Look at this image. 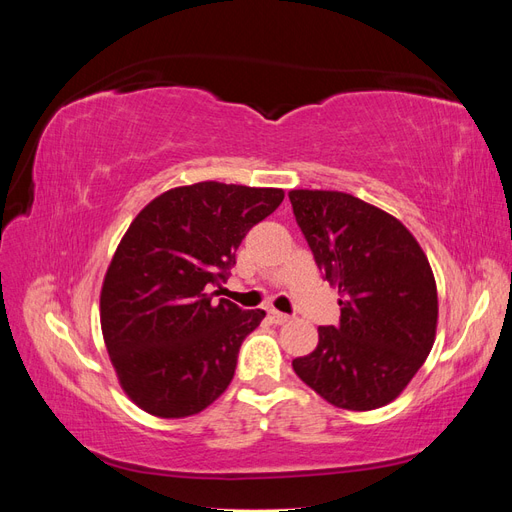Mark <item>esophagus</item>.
<instances>
[{"label":"esophagus","mask_w":512,"mask_h":512,"mask_svg":"<svg viewBox=\"0 0 512 512\" xmlns=\"http://www.w3.org/2000/svg\"><path fill=\"white\" fill-rule=\"evenodd\" d=\"M269 320L273 324H286V322H290V316L277 312V309H269Z\"/></svg>","instance_id":"obj_1"}]
</instances>
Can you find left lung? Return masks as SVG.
<instances>
[{
    "instance_id": "1",
    "label": "left lung",
    "mask_w": 512,
    "mask_h": 512,
    "mask_svg": "<svg viewBox=\"0 0 512 512\" xmlns=\"http://www.w3.org/2000/svg\"><path fill=\"white\" fill-rule=\"evenodd\" d=\"M324 280L339 288L342 318L318 327L294 374L344 410L382 408L406 389L431 352L438 290L429 260L393 215L346 192H288Z\"/></svg>"
}]
</instances>
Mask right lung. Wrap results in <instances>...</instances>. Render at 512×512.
Wrapping results in <instances>:
<instances>
[{"label": "right lung", "instance_id": "obj_1", "mask_svg": "<svg viewBox=\"0 0 512 512\" xmlns=\"http://www.w3.org/2000/svg\"><path fill=\"white\" fill-rule=\"evenodd\" d=\"M284 190L200 181L173 188L136 215L100 292L104 344L121 389L160 418L203 412L235 376L262 309L213 301L252 226Z\"/></svg>", "mask_w": 512, "mask_h": 512}]
</instances>
